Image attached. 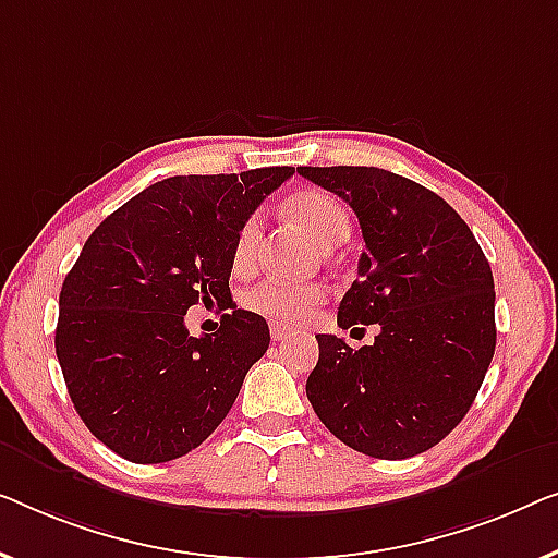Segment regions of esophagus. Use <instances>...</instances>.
<instances>
[{
	"label": "esophagus",
	"instance_id": "esophagus-1",
	"mask_svg": "<svg viewBox=\"0 0 558 558\" xmlns=\"http://www.w3.org/2000/svg\"><path fill=\"white\" fill-rule=\"evenodd\" d=\"M290 333H293V328H290V326H286V324H270L272 341H286Z\"/></svg>",
	"mask_w": 558,
	"mask_h": 558
}]
</instances>
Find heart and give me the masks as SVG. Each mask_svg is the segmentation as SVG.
<instances>
[{
  "label": "heart",
  "instance_id": "1",
  "mask_svg": "<svg viewBox=\"0 0 558 558\" xmlns=\"http://www.w3.org/2000/svg\"><path fill=\"white\" fill-rule=\"evenodd\" d=\"M288 215L318 242L320 247L331 250L341 245L349 238L351 230V215L343 204L324 190H303L295 192L293 197L286 202ZM263 234V219L260 215L247 217L242 227L234 234L232 245V265L234 270H247L255 260L257 242ZM245 305L250 311L260 313V316L288 320V324H298L316 305L324 301V288L316 282H288V280H263L255 288H250L245 298Z\"/></svg>",
  "mask_w": 558,
  "mask_h": 558
}]
</instances>
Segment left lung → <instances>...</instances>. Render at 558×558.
<instances>
[{"label":"left lung","instance_id":"1","mask_svg":"<svg viewBox=\"0 0 558 558\" xmlns=\"http://www.w3.org/2000/svg\"><path fill=\"white\" fill-rule=\"evenodd\" d=\"M359 217L366 250L339 326L376 324L372 347L318 333L305 395L354 450L404 460L447 437L496 351V290L481 245L442 197L376 167H301Z\"/></svg>","mask_w":558,"mask_h":558}]
</instances>
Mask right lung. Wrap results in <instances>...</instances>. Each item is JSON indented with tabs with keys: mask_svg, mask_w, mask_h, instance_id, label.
<instances>
[{
	"mask_svg": "<svg viewBox=\"0 0 558 558\" xmlns=\"http://www.w3.org/2000/svg\"><path fill=\"white\" fill-rule=\"evenodd\" d=\"M293 171L163 179L85 240L60 290L54 351L75 412L116 454L177 460L232 410L270 347L265 318L232 305L234 234ZM197 302L233 308L199 340L183 326Z\"/></svg>",
	"mask_w": 558,
	"mask_h": 558,
	"instance_id": "1",
	"label": "right lung"
}]
</instances>
